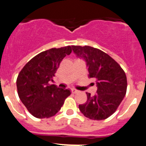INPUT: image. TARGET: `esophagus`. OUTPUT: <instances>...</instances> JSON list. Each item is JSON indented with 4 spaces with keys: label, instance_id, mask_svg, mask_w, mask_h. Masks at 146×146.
<instances>
[{
    "label": "esophagus",
    "instance_id": "34e87169",
    "mask_svg": "<svg viewBox=\"0 0 146 146\" xmlns=\"http://www.w3.org/2000/svg\"><path fill=\"white\" fill-rule=\"evenodd\" d=\"M71 91H72V94H77V93L79 92V91H77V90H76V89L74 88H72L71 89Z\"/></svg>",
    "mask_w": 146,
    "mask_h": 146
}]
</instances>
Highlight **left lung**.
Segmentation results:
<instances>
[{
    "mask_svg": "<svg viewBox=\"0 0 146 146\" xmlns=\"http://www.w3.org/2000/svg\"><path fill=\"white\" fill-rule=\"evenodd\" d=\"M74 53L84 59L88 77L96 80L97 91L87 94V101L80 104L85 116L92 120H104L115 112L124 98L127 80L124 71L109 55L90 46H72Z\"/></svg>",
    "mask_w": 146,
    "mask_h": 146,
    "instance_id": "1",
    "label": "left lung"
}]
</instances>
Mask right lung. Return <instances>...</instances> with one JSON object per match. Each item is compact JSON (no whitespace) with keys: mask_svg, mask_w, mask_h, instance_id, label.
Masks as SVG:
<instances>
[{"mask_svg":"<svg viewBox=\"0 0 146 146\" xmlns=\"http://www.w3.org/2000/svg\"><path fill=\"white\" fill-rule=\"evenodd\" d=\"M71 52L70 46L40 52L30 60L18 74V96L36 118H48L55 115L71 94L69 89L50 84L61 60Z\"/></svg>","mask_w":146,"mask_h":146,"instance_id":"obj_1","label":"right lung"}]
</instances>
